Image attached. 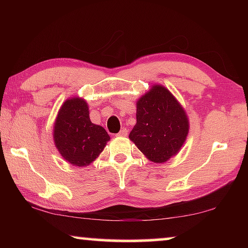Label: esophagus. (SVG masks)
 I'll return each instance as SVG.
<instances>
[{
	"label": "esophagus",
	"instance_id": "1",
	"mask_svg": "<svg viewBox=\"0 0 248 248\" xmlns=\"http://www.w3.org/2000/svg\"><path fill=\"white\" fill-rule=\"evenodd\" d=\"M127 133H128V131H127V129H123V130H120V131L117 133V136L118 137H125L127 136Z\"/></svg>",
	"mask_w": 248,
	"mask_h": 248
}]
</instances>
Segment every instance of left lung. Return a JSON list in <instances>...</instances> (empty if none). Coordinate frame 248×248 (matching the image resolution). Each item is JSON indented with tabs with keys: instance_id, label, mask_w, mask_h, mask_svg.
<instances>
[{
	"instance_id": "left-lung-1",
	"label": "left lung",
	"mask_w": 248,
	"mask_h": 248,
	"mask_svg": "<svg viewBox=\"0 0 248 248\" xmlns=\"http://www.w3.org/2000/svg\"><path fill=\"white\" fill-rule=\"evenodd\" d=\"M189 121L177 99L162 85H153L137 102V124L129 139L150 161L164 163L178 153Z\"/></svg>"
}]
</instances>
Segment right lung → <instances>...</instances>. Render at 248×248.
<instances>
[{"label": "right lung", "mask_w": 248, "mask_h": 248, "mask_svg": "<svg viewBox=\"0 0 248 248\" xmlns=\"http://www.w3.org/2000/svg\"><path fill=\"white\" fill-rule=\"evenodd\" d=\"M109 140L106 130L91 121L85 100L78 97L65 100L54 123L53 141L66 162L78 167L90 165Z\"/></svg>", "instance_id": "1"}]
</instances>
